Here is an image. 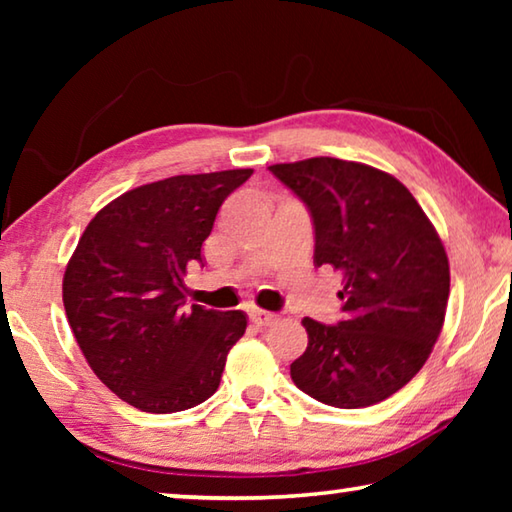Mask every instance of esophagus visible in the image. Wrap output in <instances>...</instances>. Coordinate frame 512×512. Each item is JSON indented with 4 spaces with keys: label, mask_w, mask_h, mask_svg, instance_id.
<instances>
[{
    "label": "esophagus",
    "mask_w": 512,
    "mask_h": 512,
    "mask_svg": "<svg viewBox=\"0 0 512 512\" xmlns=\"http://www.w3.org/2000/svg\"><path fill=\"white\" fill-rule=\"evenodd\" d=\"M250 320H253V323L257 325V327H268V325H273L275 323V314H271V311H264V309H250Z\"/></svg>",
    "instance_id": "34e87169"
}]
</instances>
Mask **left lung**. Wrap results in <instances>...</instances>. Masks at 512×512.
Here are the masks:
<instances>
[{"instance_id": "left-lung-1", "label": "left lung", "mask_w": 512, "mask_h": 512, "mask_svg": "<svg viewBox=\"0 0 512 512\" xmlns=\"http://www.w3.org/2000/svg\"><path fill=\"white\" fill-rule=\"evenodd\" d=\"M268 169L307 205L314 264L334 268L343 280V320H302L309 343L291 363L293 384L336 409L386 400L418 375L443 329V241L391 173L339 158Z\"/></svg>"}]
</instances>
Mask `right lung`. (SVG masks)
<instances>
[{
	"instance_id": "obj_1",
	"label": "right lung",
	"mask_w": 512,
	"mask_h": 512,
	"mask_svg": "<svg viewBox=\"0 0 512 512\" xmlns=\"http://www.w3.org/2000/svg\"><path fill=\"white\" fill-rule=\"evenodd\" d=\"M253 169L171 176L135 187L88 223L63 277L65 314L85 361L119 400L176 413L219 388L246 332L244 311L185 307L221 203Z\"/></svg>"
}]
</instances>
